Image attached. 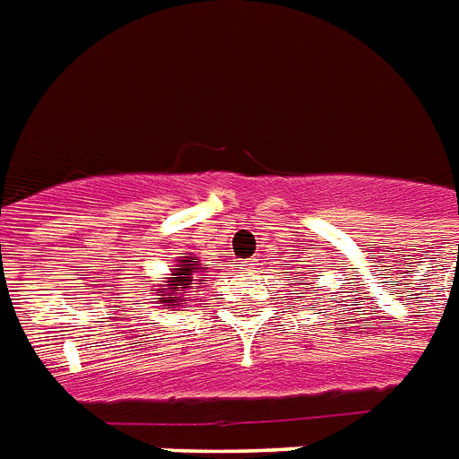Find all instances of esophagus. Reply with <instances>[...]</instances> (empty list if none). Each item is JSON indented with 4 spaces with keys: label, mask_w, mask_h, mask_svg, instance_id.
Masks as SVG:
<instances>
[{
    "label": "esophagus",
    "mask_w": 459,
    "mask_h": 459,
    "mask_svg": "<svg viewBox=\"0 0 459 459\" xmlns=\"http://www.w3.org/2000/svg\"><path fill=\"white\" fill-rule=\"evenodd\" d=\"M242 266H244V268H247V271H254V268H256V266H258V264H256V261H254V258H251V261H244Z\"/></svg>",
    "instance_id": "esophagus-1"
}]
</instances>
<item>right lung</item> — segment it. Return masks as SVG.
<instances>
[{
  "mask_svg": "<svg viewBox=\"0 0 459 459\" xmlns=\"http://www.w3.org/2000/svg\"><path fill=\"white\" fill-rule=\"evenodd\" d=\"M205 273V268H203L201 258L198 256H178L177 266L169 268V278L167 281H161L160 285H152V290H160L157 295V305H161L164 309H174V307H186V302L188 298L186 295H191L193 288H198L201 285V278L198 275ZM195 292V290H193Z\"/></svg>",
  "mask_w": 459,
  "mask_h": 459,
  "instance_id": "1",
  "label": "right lung"
}]
</instances>
